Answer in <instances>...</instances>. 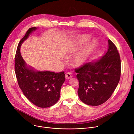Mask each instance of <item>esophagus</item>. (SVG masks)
<instances>
[{
	"instance_id": "34e87169",
	"label": "esophagus",
	"mask_w": 134,
	"mask_h": 134,
	"mask_svg": "<svg viewBox=\"0 0 134 134\" xmlns=\"http://www.w3.org/2000/svg\"><path fill=\"white\" fill-rule=\"evenodd\" d=\"M72 77V75L71 72H67L65 75V79L66 80H69Z\"/></svg>"
}]
</instances>
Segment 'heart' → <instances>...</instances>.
<instances>
[{"label":"heart","instance_id":"1","mask_svg":"<svg viewBox=\"0 0 134 134\" xmlns=\"http://www.w3.org/2000/svg\"><path fill=\"white\" fill-rule=\"evenodd\" d=\"M79 42L84 43L90 40V37L87 35H80L78 36ZM97 46V41L93 39L85 47L79 52L76 54L73 59V63L75 66H80L83 65L87 60L88 57L93 53Z\"/></svg>","mask_w":134,"mask_h":134}]
</instances>
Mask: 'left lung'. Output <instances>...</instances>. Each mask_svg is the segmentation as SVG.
<instances>
[{"instance_id":"1","label":"left lung","mask_w":134,"mask_h":134,"mask_svg":"<svg viewBox=\"0 0 134 134\" xmlns=\"http://www.w3.org/2000/svg\"><path fill=\"white\" fill-rule=\"evenodd\" d=\"M75 70L80 100L89 105L103 104L110 98L120 78L121 61L117 47L108 40V49L103 57Z\"/></svg>"}]
</instances>
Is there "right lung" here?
I'll return each mask as SVG.
<instances>
[{"mask_svg": "<svg viewBox=\"0 0 134 134\" xmlns=\"http://www.w3.org/2000/svg\"><path fill=\"white\" fill-rule=\"evenodd\" d=\"M37 28H30L19 42L15 55V71L19 86L26 98L40 108H48L59 99L60 89L65 82L64 71H37L27 65L21 54L22 44Z\"/></svg>", "mask_w": 134, "mask_h": 134, "instance_id": "obj_1", "label": "right lung"}]
</instances>
